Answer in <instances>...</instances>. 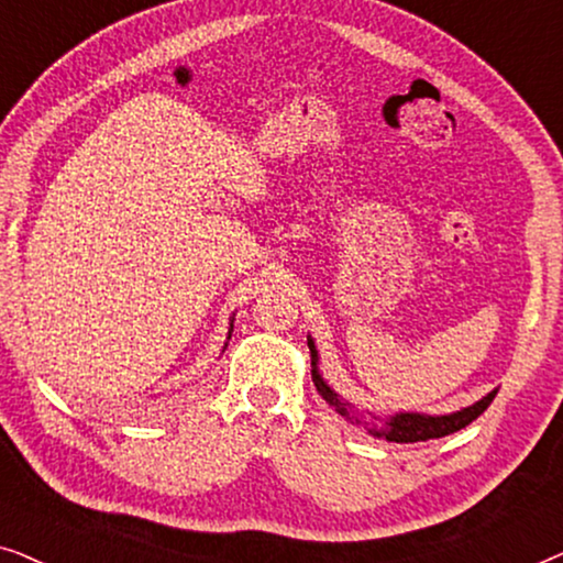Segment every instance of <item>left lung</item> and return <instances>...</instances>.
<instances>
[{"mask_svg":"<svg viewBox=\"0 0 563 563\" xmlns=\"http://www.w3.org/2000/svg\"><path fill=\"white\" fill-rule=\"evenodd\" d=\"M307 345H310V353H312V382L322 395V399H325L330 407H335V412L343 415L345 420L356 422V426H364L374 438H384V441H389V443H420V441H433V438L456 433V430L466 428L468 422H474L476 418H479V415L487 410V407L492 405V399H495V395H497V389H492L489 395L476 399L474 405L461 407V410L449 412V415L395 412V415H387V418H379V415H374L368 410L358 412L351 402H345V399L338 395V391L330 387L325 379H322L320 353H318V345H314L312 335H307ZM366 417H372L375 422H371L373 419L366 421Z\"/></svg>","mask_w":563,"mask_h":563,"instance_id":"left-lung-1","label":"left lung"}]
</instances>
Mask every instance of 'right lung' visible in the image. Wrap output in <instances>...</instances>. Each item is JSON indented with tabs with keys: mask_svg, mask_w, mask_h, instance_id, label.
I'll use <instances>...</instances> for the list:
<instances>
[{
	"mask_svg": "<svg viewBox=\"0 0 563 563\" xmlns=\"http://www.w3.org/2000/svg\"><path fill=\"white\" fill-rule=\"evenodd\" d=\"M233 320H235V314H233V318H230V328H228V341H230V333H233ZM225 349H228V343H225Z\"/></svg>",
	"mask_w": 563,
	"mask_h": 563,
	"instance_id": "right-lung-1",
	"label": "right lung"
}]
</instances>
